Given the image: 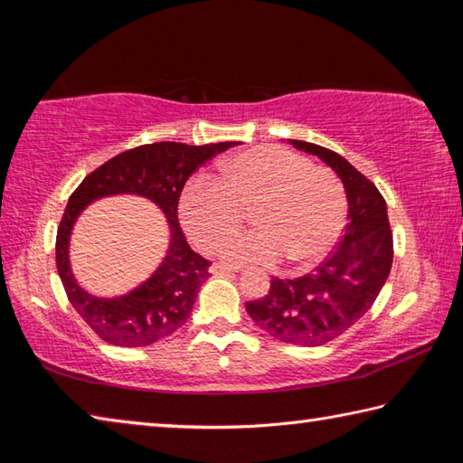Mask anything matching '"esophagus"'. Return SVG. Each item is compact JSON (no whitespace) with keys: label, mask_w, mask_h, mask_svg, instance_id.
<instances>
[{"label":"esophagus","mask_w":463,"mask_h":463,"mask_svg":"<svg viewBox=\"0 0 463 463\" xmlns=\"http://www.w3.org/2000/svg\"><path fill=\"white\" fill-rule=\"evenodd\" d=\"M210 271L213 273H239L241 268H234V265H226V263H213Z\"/></svg>","instance_id":"1"}]
</instances>
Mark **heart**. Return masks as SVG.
Here are the masks:
<instances>
[{
	"label": "heart",
	"instance_id": "obj_1",
	"mask_svg": "<svg viewBox=\"0 0 463 463\" xmlns=\"http://www.w3.org/2000/svg\"><path fill=\"white\" fill-rule=\"evenodd\" d=\"M256 208L258 231L228 237L241 213ZM185 231L202 250L239 265H278L286 260L307 269L325 260L341 239L347 194L335 171L281 146H255L222 167V185L194 179L179 200Z\"/></svg>",
	"mask_w": 463,
	"mask_h": 463
}]
</instances>
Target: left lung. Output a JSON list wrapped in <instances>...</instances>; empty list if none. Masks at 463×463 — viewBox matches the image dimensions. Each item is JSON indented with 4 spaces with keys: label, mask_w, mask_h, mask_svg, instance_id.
<instances>
[{
    "label": "left lung",
    "mask_w": 463,
    "mask_h": 463,
    "mask_svg": "<svg viewBox=\"0 0 463 463\" xmlns=\"http://www.w3.org/2000/svg\"><path fill=\"white\" fill-rule=\"evenodd\" d=\"M317 155L341 177L347 194V226L341 241L315 271L273 278L269 292L245 304L255 325L276 339L317 347L341 336L362 318L386 284L392 268V231L386 200L370 179L331 148L289 140Z\"/></svg>",
    "instance_id": "8db88e82"
}]
</instances>
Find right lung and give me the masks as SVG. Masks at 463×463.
<instances>
[{
    "label": "right lung",
    "instance_id": "add662e5",
    "mask_svg": "<svg viewBox=\"0 0 463 463\" xmlns=\"http://www.w3.org/2000/svg\"><path fill=\"white\" fill-rule=\"evenodd\" d=\"M237 143L140 145L112 156L83 179L71 194L57 231V269L69 302L101 341L118 347H145L174 335L192 315L210 261L187 245L179 226L177 203L195 169ZM135 193L155 201L168 216L172 241L154 276L118 298L91 297L76 284L68 265V237L80 210L93 199Z\"/></svg>",
    "mask_w": 463,
    "mask_h": 463
}]
</instances>
